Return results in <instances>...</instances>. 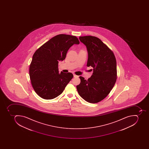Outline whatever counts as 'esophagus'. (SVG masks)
<instances>
[{
    "mask_svg": "<svg viewBox=\"0 0 149 149\" xmlns=\"http://www.w3.org/2000/svg\"><path fill=\"white\" fill-rule=\"evenodd\" d=\"M73 75H74V77H78V76L75 75V74H74Z\"/></svg>",
    "mask_w": 149,
    "mask_h": 149,
    "instance_id": "obj_1",
    "label": "esophagus"
}]
</instances>
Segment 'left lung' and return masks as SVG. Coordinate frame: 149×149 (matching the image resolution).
<instances>
[{
	"label": "left lung",
	"instance_id": "left-lung-1",
	"mask_svg": "<svg viewBox=\"0 0 149 149\" xmlns=\"http://www.w3.org/2000/svg\"><path fill=\"white\" fill-rule=\"evenodd\" d=\"M79 40L87 47V66L93 68V73L87 80L80 76L81 83L76 88L84 100L97 103L109 95L116 82V59L112 51L98 38L86 36L80 37Z\"/></svg>",
	"mask_w": 149,
	"mask_h": 149
}]
</instances>
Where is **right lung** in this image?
<instances>
[{
    "label": "right lung",
    "mask_w": 149,
    "mask_h": 149,
    "mask_svg": "<svg viewBox=\"0 0 149 149\" xmlns=\"http://www.w3.org/2000/svg\"><path fill=\"white\" fill-rule=\"evenodd\" d=\"M79 43L76 37L59 34L35 51L30 65L29 75L32 86L39 96L50 100L63 92L73 74L59 73L58 63L66 58L71 47Z\"/></svg>",
    "instance_id": "obj_1"
}]
</instances>
